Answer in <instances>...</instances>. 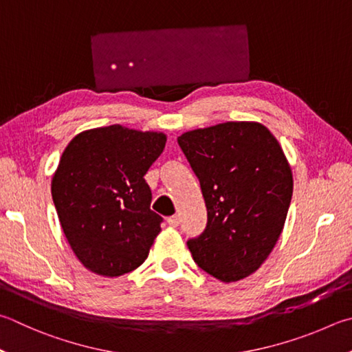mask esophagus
I'll list each match as a JSON object with an SVG mask.
<instances>
[{"mask_svg": "<svg viewBox=\"0 0 352 352\" xmlns=\"http://www.w3.org/2000/svg\"><path fill=\"white\" fill-rule=\"evenodd\" d=\"M168 223H169V226L177 228L178 225H180V217L172 215V217H169V219H168Z\"/></svg>", "mask_w": 352, "mask_h": 352, "instance_id": "obj_1", "label": "esophagus"}]
</instances>
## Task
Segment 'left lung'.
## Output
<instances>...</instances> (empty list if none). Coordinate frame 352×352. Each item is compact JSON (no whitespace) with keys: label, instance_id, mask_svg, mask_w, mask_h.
Listing matches in <instances>:
<instances>
[{"label":"left lung","instance_id":"1","mask_svg":"<svg viewBox=\"0 0 352 352\" xmlns=\"http://www.w3.org/2000/svg\"><path fill=\"white\" fill-rule=\"evenodd\" d=\"M186 155L208 209L206 229L188 248L195 263L221 282L251 276L282 234L292 172L276 137L251 121H228L183 133Z\"/></svg>","mask_w":352,"mask_h":352}]
</instances>
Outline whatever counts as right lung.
<instances>
[{
	"label": "right lung",
	"mask_w": 352,
	"mask_h": 352,
	"mask_svg": "<svg viewBox=\"0 0 352 352\" xmlns=\"http://www.w3.org/2000/svg\"><path fill=\"white\" fill-rule=\"evenodd\" d=\"M166 135L112 124L72 138L52 178L63 232L89 271L104 277L131 272L148 258L163 219L151 209L146 172Z\"/></svg>",
	"instance_id": "right-lung-1"
}]
</instances>
